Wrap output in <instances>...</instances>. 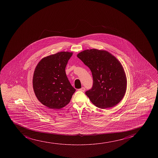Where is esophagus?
<instances>
[{"label": "esophagus", "instance_id": "esophagus-1", "mask_svg": "<svg viewBox=\"0 0 158 158\" xmlns=\"http://www.w3.org/2000/svg\"><path fill=\"white\" fill-rule=\"evenodd\" d=\"M79 91H81V92H84L85 91V87H82V88H81V89H78Z\"/></svg>", "mask_w": 158, "mask_h": 158}]
</instances>
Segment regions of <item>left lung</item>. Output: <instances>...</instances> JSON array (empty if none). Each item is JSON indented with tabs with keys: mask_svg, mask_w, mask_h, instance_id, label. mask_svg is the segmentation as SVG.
<instances>
[{
	"mask_svg": "<svg viewBox=\"0 0 158 158\" xmlns=\"http://www.w3.org/2000/svg\"><path fill=\"white\" fill-rule=\"evenodd\" d=\"M77 56L92 72L93 86L85 92L91 102L102 109L118 104L127 87L125 72L120 62L107 51L94 48L84 50Z\"/></svg>",
	"mask_w": 158,
	"mask_h": 158,
	"instance_id": "1",
	"label": "left lung"
}]
</instances>
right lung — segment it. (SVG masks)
Masks as SVG:
<instances>
[{
  "label": "right lung",
  "mask_w": 158,
  "mask_h": 158,
  "mask_svg": "<svg viewBox=\"0 0 158 158\" xmlns=\"http://www.w3.org/2000/svg\"><path fill=\"white\" fill-rule=\"evenodd\" d=\"M72 54V52H60L46 56L35 69L33 77L35 95L41 104L51 109H60L67 105L76 91L65 72Z\"/></svg>",
  "instance_id": "1"
}]
</instances>
